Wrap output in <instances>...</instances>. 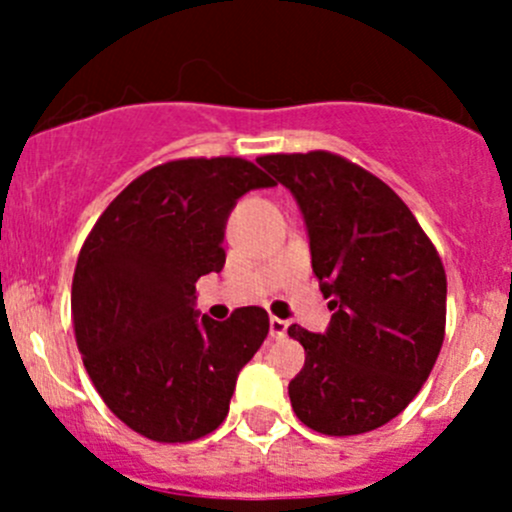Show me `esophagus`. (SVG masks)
Segmentation results:
<instances>
[{
	"mask_svg": "<svg viewBox=\"0 0 512 512\" xmlns=\"http://www.w3.org/2000/svg\"><path fill=\"white\" fill-rule=\"evenodd\" d=\"M287 329H289V322H285V319H277V317L270 319V337L272 339H285Z\"/></svg>",
	"mask_w": 512,
	"mask_h": 512,
	"instance_id": "esophagus-1",
	"label": "esophagus"
}]
</instances>
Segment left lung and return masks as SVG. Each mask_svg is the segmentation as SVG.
Segmentation results:
<instances>
[{
    "label": "left lung",
    "instance_id": "obj_1",
    "mask_svg": "<svg viewBox=\"0 0 512 512\" xmlns=\"http://www.w3.org/2000/svg\"><path fill=\"white\" fill-rule=\"evenodd\" d=\"M257 163L297 200L334 312L322 334L287 329L304 347L289 381L294 414L327 436L374 431L414 401L441 352V257L404 200L342 156L277 153Z\"/></svg>",
    "mask_w": 512,
    "mask_h": 512
}]
</instances>
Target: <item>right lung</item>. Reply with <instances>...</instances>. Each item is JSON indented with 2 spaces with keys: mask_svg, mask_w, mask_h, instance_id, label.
Instances as JSON below:
<instances>
[{
  "mask_svg": "<svg viewBox=\"0 0 512 512\" xmlns=\"http://www.w3.org/2000/svg\"><path fill=\"white\" fill-rule=\"evenodd\" d=\"M272 185L242 158L170 160L133 180L81 247L71 317L84 366L108 409L151 441L215 431L270 332L262 307L200 317L195 282L223 270L237 200Z\"/></svg>",
  "mask_w": 512,
  "mask_h": 512,
  "instance_id": "add662e5",
  "label": "right lung"
}]
</instances>
